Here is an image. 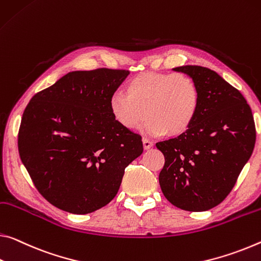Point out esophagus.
Returning a JSON list of instances; mask_svg holds the SVG:
<instances>
[{"label": "esophagus", "mask_w": 261, "mask_h": 261, "mask_svg": "<svg viewBox=\"0 0 261 261\" xmlns=\"http://www.w3.org/2000/svg\"><path fill=\"white\" fill-rule=\"evenodd\" d=\"M143 145L145 150H148V148H151L153 146V143L151 140H148L147 138H143Z\"/></svg>", "instance_id": "obj_1"}]
</instances>
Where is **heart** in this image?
<instances>
[{
	"label": "heart",
	"instance_id": "heart-1",
	"mask_svg": "<svg viewBox=\"0 0 261 261\" xmlns=\"http://www.w3.org/2000/svg\"><path fill=\"white\" fill-rule=\"evenodd\" d=\"M200 100V89L187 74L143 72L126 82L125 94L113 95L110 113L127 131L138 130L146 118L147 134L176 137L195 121Z\"/></svg>",
	"mask_w": 261,
	"mask_h": 261
}]
</instances>
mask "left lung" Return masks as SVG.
Listing matches in <instances>:
<instances>
[{"label": "left lung", "instance_id": "left-lung-1", "mask_svg": "<svg viewBox=\"0 0 261 261\" xmlns=\"http://www.w3.org/2000/svg\"><path fill=\"white\" fill-rule=\"evenodd\" d=\"M200 89V109L187 132L155 144L165 165V197L187 212H204L224 201L253 152L255 125L245 97L216 72L181 66Z\"/></svg>", "mask_w": 261, "mask_h": 261}]
</instances>
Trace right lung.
<instances>
[{"instance_id": "1", "label": "right lung", "mask_w": 261, "mask_h": 261, "mask_svg": "<svg viewBox=\"0 0 261 261\" xmlns=\"http://www.w3.org/2000/svg\"><path fill=\"white\" fill-rule=\"evenodd\" d=\"M125 69L66 74L24 110L18 152L35 187L64 212L89 214L117 194L124 171L143 153L142 136L110 113Z\"/></svg>"}]
</instances>
